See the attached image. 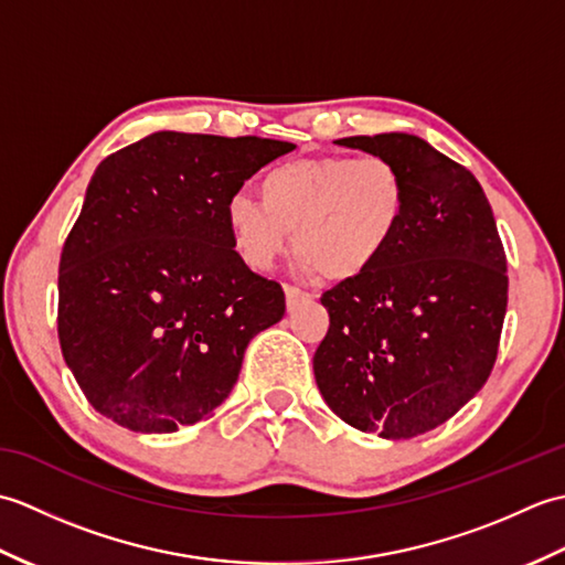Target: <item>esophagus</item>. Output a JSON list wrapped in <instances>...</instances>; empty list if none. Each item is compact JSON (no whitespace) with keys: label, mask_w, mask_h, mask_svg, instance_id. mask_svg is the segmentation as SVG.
Here are the masks:
<instances>
[{"label":"esophagus","mask_w":565,"mask_h":565,"mask_svg":"<svg viewBox=\"0 0 565 565\" xmlns=\"http://www.w3.org/2000/svg\"><path fill=\"white\" fill-rule=\"evenodd\" d=\"M284 294H286V308L294 310L298 306V301H303V298H308L306 291L296 289V286H284Z\"/></svg>","instance_id":"obj_1"}]
</instances>
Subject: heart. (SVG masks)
Listing matches in <instances>:
<instances>
[{
	"mask_svg": "<svg viewBox=\"0 0 565 565\" xmlns=\"http://www.w3.org/2000/svg\"><path fill=\"white\" fill-rule=\"evenodd\" d=\"M262 201L233 194L225 225L249 269L269 271L291 243L303 274L352 281L376 267L407 213L403 172L381 154L289 160L259 179Z\"/></svg>",
	"mask_w": 565,
	"mask_h": 565,
	"instance_id": "obj_1",
	"label": "heart"
}]
</instances>
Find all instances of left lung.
<instances>
[{"label":"left lung","mask_w":565,"mask_h":565,"mask_svg":"<svg viewBox=\"0 0 565 565\" xmlns=\"http://www.w3.org/2000/svg\"><path fill=\"white\" fill-rule=\"evenodd\" d=\"M391 160L407 213L374 269L326 291L316 383L347 425L411 439L447 423L493 371L508 259L478 179L411 134L338 140Z\"/></svg>","instance_id":"1"}]
</instances>
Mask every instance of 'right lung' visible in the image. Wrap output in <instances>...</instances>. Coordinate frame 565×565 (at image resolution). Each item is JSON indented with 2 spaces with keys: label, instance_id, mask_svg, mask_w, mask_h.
<instances>
[{
  "label": "right lung",
  "instance_id": "add662e5",
  "mask_svg": "<svg viewBox=\"0 0 565 565\" xmlns=\"http://www.w3.org/2000/svg\"><path fill=\"white\" fill-rule=\"evenodd\" d=\"M294 148L158 130L94 170L57 276L60 350L94 411L167 435L231 395L286 301L233 249L225 201Z\"/></svg>",
  "mask_w": 565,
  "mask_h": 565
}]
</instances>
